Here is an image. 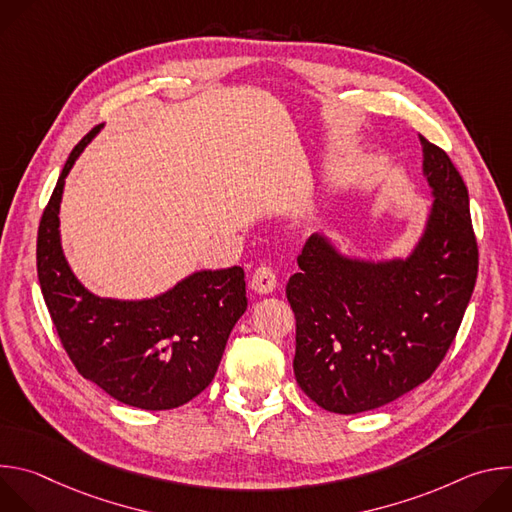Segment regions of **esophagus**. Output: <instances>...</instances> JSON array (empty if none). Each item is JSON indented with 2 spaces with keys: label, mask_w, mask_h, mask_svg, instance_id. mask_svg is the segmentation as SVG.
I'll use <instances>...</instances> for the list:
<instances>
[{
  "label": "esophagus",
  "mask_w": 512,
  "mask_h": 512,
  "mask_svg": "<svg viewBox=\"0 0 512 512\" xmlns=\"http://www.w3.org/2000/svg\"><path fill=\"white\" fill-rule=\"evenodd\" d=\"M275 285H277V277H275V273H273L271 267L261 265V267L255 269V273H253V277H251V289L257 291L259 296L271 294V291L275 289Z\"/></svg>",
  "instance_id": "esophagus-1"
}]
</instances>
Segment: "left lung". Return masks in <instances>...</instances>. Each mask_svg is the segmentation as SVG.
Wrapping results in <instances>:
<instances>
[{"instance_id": "left-lung-1", "label": "left lung", "mask_w": 512, "mask_h": 512, "mask_svg": "<svg viewBox=\"0 0 512 512\" xmlns=\"http://www.w3.org/2000/svg\"><path fill=\"white\" fill-rule=\"evenodd\" d=\"M419 141L433 202L409 253L350 255L314 233L285 287L296 316V381L332 413L371 411L425 383L472 298L478 247L468 188L444 150Z\"/></svg>"}]
</instances>
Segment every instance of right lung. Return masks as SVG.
Returning a JSON list of instances; mask_svg holds the SVG:
<instances>
[{"mask_svg": "<svg viewBox=\"0 0 512 512\" xmlns=\"http://www.w3.org/2000/svg\"><path fill=\"white\" fill-rule=\"evenodd\" d=\"M101 127L70 152L38 229V279L77 371L119 403L164 411L202 393L247 310L245 271L200 269L154 298L93 294L70 269L60 239L64 180Z\"/></svg>", "mask_w": 512, "mask_h": 512, "instance_id": "right-lung-1", "label": "right lung"}]
</instances>
